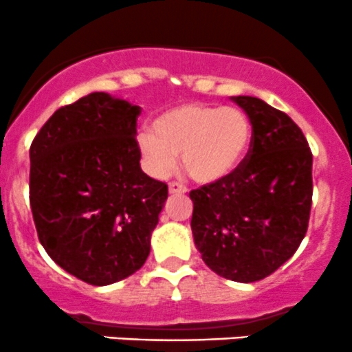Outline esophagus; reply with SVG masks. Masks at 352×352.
<instances>
[{"instance_id":"obj_1","label":"esophagus","mask_w":352,"mask_h":352,"mask_svg":"<svg viewBox=\"0 0 352 352\" xmlns=\"http://www.w3.org/2000/svg\"><path fill=\"white\" fill-rule=\"evenodd\" d=\"M186 186H184L183 183H177V181H171L169 183V193L171 195H183L186 193Z\"/></svg>"}]
</instances>
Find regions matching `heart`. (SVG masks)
<instances>
[{"label":"heart","instance_id":"b5f03b06","mask_svg":"<svg viewBox=\"0 0 352 352\" xmlns=\"http://www.w3.org/2000/svg\"><path fill=\"white\" fill-rule=\"evenodd\" d=\"M252 133V121L239 107L181 104L155 118L152 131L138 135V151L152 176H168L181 154L188 175L210 184L241 166Z\"/></svg>","mask_w":352,"mask_h":352}]
</instances>
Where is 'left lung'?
<instances>
[{
  "label": "left lung",
  "instance_id": "1",
  "mask_svg": "<svg viewBox=\"0 0 352 352\" xmlns=\"http://www.w3.org/2000/svg\"><path fill=\"white\" fill-rule=\"evenodd\" d=\"M231 99L252 121L250 151L231 176L190 191L191 231L208 269L255 283L286 263L308 231L313 155L286 113L256 97Z\"/></svg>",
  "mask_w": 352,
  "mask_h": 352
}]
</instances>
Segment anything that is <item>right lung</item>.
<instances>
[{"instance_id": "right-lung-1", "label": "right lung", "mask_w": 352, "mask_h": 352, "mask_svg": "<svg viewBox=\"0 0 352 352\" xmlns=\"http://www.w3.org/2000/svg\"><path fill=\"white\" fill-rule=\"evenodd\" d=\"M142 109L106 92L59 107L30 145L29 195L41 245L92 286L137 272L168 184L140 168Z\"/></svg>"}]
</instances>
